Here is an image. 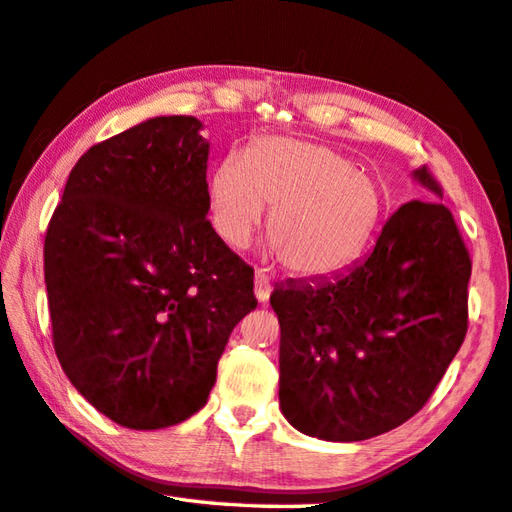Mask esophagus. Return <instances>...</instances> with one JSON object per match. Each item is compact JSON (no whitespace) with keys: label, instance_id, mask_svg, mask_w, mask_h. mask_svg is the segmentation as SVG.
I'll return each mask as SVG.
<instances>
[{"label":"esophagus","instance_id":"1","mask_svg":"<svg viewBox=\"0 0 512 512\" xmlns=\"http://www.w3.org/2000/svg\"><path fill=\"white\" fill-rule=\"evenodd\" d=\"M255 297L259 302H268V297H271V282L262 271L255 273Z\"/></svg>","mask_w":512,"mask_h":512}]
</instances>
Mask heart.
I'll use <instances>...</instances> for the list:
<instances>
[{
  "label": "heart",
  "instance_id": "1",
  "mask_svg": "<svg viewBox=\"0 0 512 512\" xmlns=\"http://www.w3.org/2000/svg\"><path fill=\"white\" fill-rule=\"evenodd\" d=\"M271 208V253L297 277L345 268L383 215V190L329 145L259 138L221 161L208 181L212 228L230 248H246Z\"/></svg>",
  "mask_w": 512,
  "mask_h": 512
}]
</instances>
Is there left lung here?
<instances>
[{
	"label": "left lung",
	"instance_id": "8db88e82",
	"mask_svg": "<svg viewBox=\"0 0 512 512\" xmlns=\"http://www.w3.org/2000/svg\"><path fill=\"white\" fill-rule=\"evenodd\" d=\"M412 176L443 199L425 165ZM432 199L403 203L347 271L275 286L280 407L295 430L340 443L394 430L457 356L472 262L452 212Z\"/></svg>",
	"mask_w": 512,
	"mask_h": 512
}]
</instances>
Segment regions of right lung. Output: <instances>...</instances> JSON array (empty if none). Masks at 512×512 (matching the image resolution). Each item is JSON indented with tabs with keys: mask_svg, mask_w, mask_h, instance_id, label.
<instances>
[{
	"mask_svg": "<svg viewBox=\"0 0 512 512\" xmlns=\"http://www.w3.org/2000/svg\"><path fill=\"white\" fill-rule=\"evenodd\" d=\"M201 120L156 116L80 156L44 239L53 347L71 385L129 430L208 401L253 268L208 217Z\"/></svg>",
	"mask_w": 512,
	"mask_h": 512,
	"instance_id": "add662e5",
	"label": "right lung"
}]
</instances>
